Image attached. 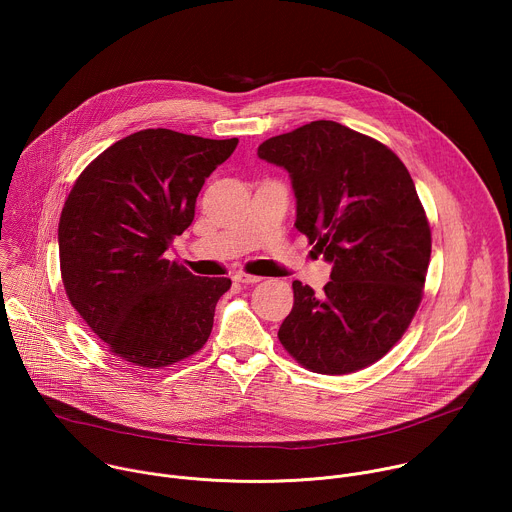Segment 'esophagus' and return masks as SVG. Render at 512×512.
I'll return each mask as SVG.
<instances>
[{"label": "esophagus", "mask_w": 512, "mask_h": 512, "mask_svg": "<svg viewBox=\"0 0 512 512\" xmlns=\"http://www.w3.org/2000/svg\"><path fill=\"white\" fill-rule=\"evenodd\" d=\"M263 277H259V275H249V273H243V271H239L237 275H235V281H239V283H245V285H253V283H259Z\"/></svg>", "instance_id": "obj_1"}]
</instances>
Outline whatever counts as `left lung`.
I'll use <instances>...</instances> for the list:
<instances>
[{
  "label": "left lung",
  "mask_w": 512,
  "mask_h": 512,
  "mask_svg": "<svg viewBox=\"0 0 512 512\" xmlns=\"http://www.w3.org/2000/svg\"><path fill=\"white\" fill-rule=\"evenodd\" d=\"M257 156L287 170L296 229L332 263L322 296L291 283L294 308L279 342L312 373L369 367L411 324L431 255L407 168L381 141L324 119L269 137Z\"/></svg>",
  "instance_id": "1"
}]
</instances>
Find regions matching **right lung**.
Wrapping results in <instances>:
<instances>
[{"mask_svg":"<svg viewBox=\"0 0 512 512\" xmlns=\"http://www.w3.org/2000/svg\"><path fill=\"white\" fill-rule=\"evenodd\" d=\"M237 143L162 127L131 133L83 170L64 202L58 251L66 296L135 367H168L210 336L231 279L196 277L164 253L192 225L204 180Z\"/></svg>","mask_w":512,"mask_h":512,"instance_id":"right-lung-1","label":"right lung"}]
</instances>
